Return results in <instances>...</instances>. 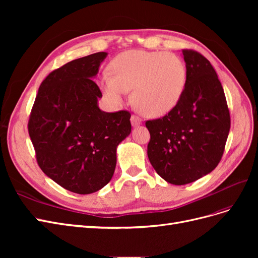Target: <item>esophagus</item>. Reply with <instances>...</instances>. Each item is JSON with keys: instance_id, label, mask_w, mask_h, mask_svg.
I'll list each match as a JSON object with an SVG mask.
<instances>
[{"instance_id": "1", "label": "esophagus", "mask_w": 258, "mask_h": 258, "mask_svg": "<svg viewBox=\"0 0 258 258\" xmlns=\"http://www.w3.org/2000/svg\"><path fill=\"white\" fill-rule=\"evenodd\" d=\"M131 123L134 127H137V126H139V124L142 123V119L137 115H132L131 116Z\"/></svg>"}]
</instances>
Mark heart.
Instances as JSON below:
<instances>
[{
    "mask_svg": "<svg viewBox=\"0 0 258 258\" xmlns=\"http://www.w3.org/2000/svg\"><path fill=\"white\" fill-rule=\"evenodd\" d=\"M101 77V88L119 103L132 91L136 106L150 117L170 113L181 100L187 81L184 61L172 52L128 50L116 56Z\"/></svg>",
    "mask_w": 258,
    "mask_h": 258,
    "instance_id": "obj_1",
    "label": "heart"
}]
</instances>
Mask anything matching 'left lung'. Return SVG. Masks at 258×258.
Listing matches in <instances>:
<instances>
[{
	"mask_svg": "<svg viewBox=\"0 0 258 258\" xmlns=\"http://www.w3.org/2000/svg\"><path fill=\"white\" fill-rule=\"evenodd\" d=\"M187 81L172 111L147 120V156L165 181L185 185L207 175L221 161L230 129V114L222 84L210 61L183 49Z\"/></svg>",
	"mask_w": 258,
	"mask_h": 258,
	"instance_id": "obj_1",
	"label": "left lung"
}]
</instances>
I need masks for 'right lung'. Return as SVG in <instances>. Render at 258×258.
I'll list each match as a JSON object with an SVG mask.
<instances>
[{
  "mask_svg": "<svg viewBox=\"0 0 258 258\" xmlns=\"http://www.w3.org/2000/svg\"><path fill=\"white\" fill-rule=\"evenodd\" d=\"M106 52L75 59L42 82L28 130L38 166L63 188L81 195L98 191L114 174L116 148L131 132L128 111L106 113L91 79Z\"/></svg>",
  "mask_w": 258,
  "mask_h": 258,
  "instance_id": "add662e5",
  "label": "right lung"
}]
</instances>
